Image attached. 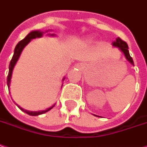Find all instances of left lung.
I'll list each match as a JSON object with an SVG mask.
<instances>
[{
    "instance_id": "left-lung-1",
    "label": "left lung",
    "mask_w": 147,
    "mask_h": 147,
    "mask_svg": "<svg viewBox=\"0 0 147 147\" xmlns=\"http://www.w3.org/2000/svg\"><path fill=\"white\" fill-rule=\"evenodd\" d=\"M112 46L113 47H117L123 54H124V56H125V59L131 64V65H134V62H133V60H132V58L130 56V53H129V50H128V46H127V44H126V42L125 41H123L121 39V38H117V40L114 41V42H112Z\"/></svg>"
}]
</instances>
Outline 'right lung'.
Segmentation results:
<instances>
[{"label": "right lung", "mask_w": 147, "mask_h": 147, "mask_svg": "<svg viewBox=\"0 0 147 147\" xmlns=\"http://www.w3.org/2000/svg\"><path fill=\"white\" fill-rule=\"evenodd\" d=\"M49 30H47L46 32H48ZM43 31H40V30H32L30 31V33L24 38L23 40H22L20 42H18V44L16 46V48H15V51H14V55L12 56V59L10 62V65H9V73H8V76H7V86H8V89H10V85H11V76H12V72H13V69L15 67V65L16 64L19 57L22 54V51L23 49L26 47V46L30 42V40L32 39H35V38H40L43 36ZM48 36H55V34H48ZM65 78H63L62 81H64ZM18 107L20 108L22 110V111L26 112V114L30 115V116H39V115H41V114H44L46 112H47L48 111H50L51 109L54 107L55 105H53L52 107L47 108V110L45 111H27V110H24L23 108H22L20 106H18L16 103H15Z\"/></svg>", "instance_id": "add662e5"}]
</instances>
